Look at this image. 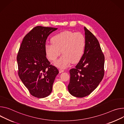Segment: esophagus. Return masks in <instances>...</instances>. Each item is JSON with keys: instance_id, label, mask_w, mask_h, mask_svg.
<instances>
[{"instance_id": "esophagus-1", "label": "esophagus", "mask_w": 124, "mask_h": 124, "mask_svg": "<svg viewBox=\"0 0 124 124\" xmlns=\"http://www.w3.org/2000/svg\"><path fill=\"white\" fill-rule=\"evenodd\" d=\"M63 71H64V70H62V69H60V70H59V72H60V73L63 72Z\"/></svg>"}]
</instances>
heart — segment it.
<instances>
[{
    "instance_id": "heart-1",
    "label": "heart",
    "mask_w": 124,
    "mask_h": 124,
    "mask_svg": "<svg viewBox=\"0 0 124 124\" xmlns=\"http://www.w3.org/2000/svg\"><path fill=\"white\" fill-rule=\"evenodd\" d=\"M52 43H46L45 52L48 59L51 61H56L60 56H62L55 62L58 67L65 68L72 62H78L83 56L85 45L84 35L80 32L64 31L54 35L51 40Z\"/></svg>"
}]
</instances>
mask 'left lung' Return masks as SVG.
<instances>
[{"label": "left lung", "mask_w": 124, "mask_h": 124, "mask_svg": "<svg viewBox=\"0 0 124 124\" xmlns=\"http://www.w3.org/2000/svg\"><path fill=\"white\" fill-rule=\"evenodd\" d=\"M84 31V53L75 68L70 71V79L68 86L70 93L77 98L86 97L93 92L104 73V56L99 41L85 27Z\"/></svg>", "instance_id": "1"}]
</instances>
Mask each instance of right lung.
<instances>
[{
	"label": "right lung",
	"instance_id": "right-lung-1",
	"mask_svg": "<svg viewBox=\"0 0 124 124\" xmlns=\"http://www.w3.org/2000/svg\"><path fill=\"white\" fill-rule=\"evenodd\" d=\"M57 28L37 26L23 38L17 55L19 76L30 93L46 98L52 91L59 73L46 58L45 45L48 36Z\"/></svg>",
	"mask_w": 124,
	"mask_h": 124
}]
</instances>
